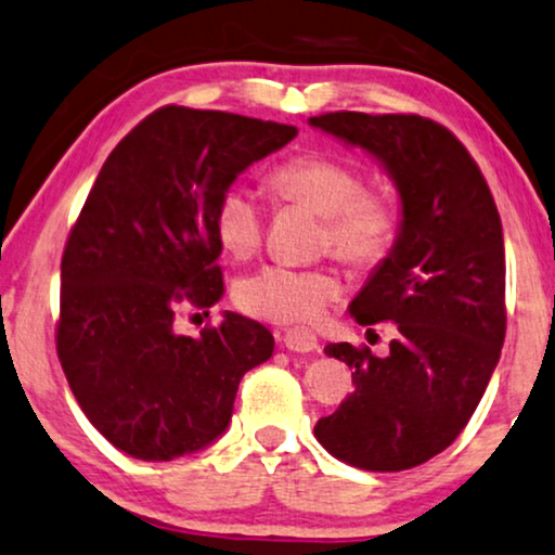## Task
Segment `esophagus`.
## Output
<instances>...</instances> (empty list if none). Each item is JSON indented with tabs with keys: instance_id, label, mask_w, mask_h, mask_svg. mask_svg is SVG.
Wrapping results in <instances>:
<instances>
[{
	"instance_id": "34e87169",
	"label": "esophagus",
	"mask_w": 555,
	"mask_h": 555,
	"mask_svg": "<svg viewBox=\"0 0 555 555\" xmlns=\"http://www.w3.org/2000/svg\"><path fill=\"white\" fill-rule=\"evenodd\" d=\"M284 345H286V350H292V352H314L317 347H320L314 332L305 330V327L286 330L284 332Z\"/></svg>"
}]
</instances>
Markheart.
<instances>
[{
  "label": "heart",
  "mask_w": 555,
  "mask_h": 555,
  "mask_svg": "<svg viewBox=\"0 0 555 555\" xmlns=\"http://www.w3.org/2000/svg\"><path fill=\"white\" fill-rule=\"evenodd\" d=\"M269 190L282 203L309 208L324 220L322 238L347 263H378L396 238V210L386 195L360 190V175L324 154H299L269 175ZM212 231L233 258L254 256L263 238V212L246 188H228L212 210ZM235 305L250 317L292 324L312 322L339 297L337 276L327 269L271 263L243 276Z\"/></svg>",
  "instance_id": "heart-1"
}]
</instances>
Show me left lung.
<instances>
[{
  "label": "left lung",
  "mask_w": 555,
  "mask_h": 555,
  "mask_svg": "<svg viewBox=\"0 0 555 555\" xmlns=\"http://www.w3.org/2000/svg\"><path fill=\"white\" fill-rule=\"evenodd\" d=\"M309 127L358 146L396 184L401 220L388 256L350 301L358 324L396 322L378 358L350 343L324 352L352 367L354 390L317 421L332 456L401 472L460 437L482 401L505 339V241L482 172L460 139L405 114L335 111Z\"/></svg>",
  "instance_id": "left-lung-1"
}]
</instances>
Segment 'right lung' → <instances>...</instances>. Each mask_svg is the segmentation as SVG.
I'll use <instances>...</instances> for the list:
<instances>
[{
	"label": "right lung",
	"instance_id": "right-lung-1",
	"mask_svg": "<svg viewBox=\"0 0 555 555\" xmlns=\"http://www.w3.org/2000/svg\"><path fill=\"white\" fill-rule=\"evenodd\" d=\"M297 129L165 106L103 162L61 263L57 358L88 421L134 460L169 462L225 434L238 383L273 354L263 324L223 312L197 337L177 307L223 297L218 197Z\"/></svg>",
	"mask_w": 555,
	"mask_h": 555
}]
</instances>
